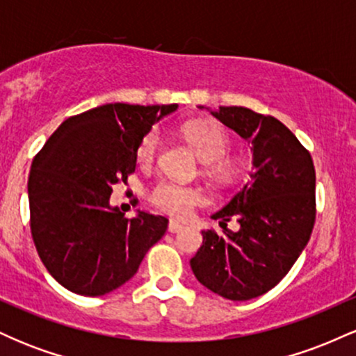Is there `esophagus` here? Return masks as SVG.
<instances>
[{
	"mask_svg": "<svg viewBox=\"0 0 356 356\" xmlns=\"http://www.w3.org/2000/svg\"><path fill=\"white\" fill-rule=\"evenodd\" d=\"M182 224L181 222H177V220H170V222H169V227H167V229H169V232H172V234H174V232H179V231H181L182 229Z\"/></svg>",
	"mask_w": 356,
	"mask_h": 356,
	"instance_id": "esophagus-1",
	"label": "esophagus"
}]
</instances>
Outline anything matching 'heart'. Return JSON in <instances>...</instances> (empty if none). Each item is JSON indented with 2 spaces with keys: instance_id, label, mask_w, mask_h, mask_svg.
<instances>
[{
  "instance_id": "obj_1",
  "label": "heart",
  "mask_w": 356,
  "mask_h": 356,
  "mask_svg": "<svg viewBox=\"0 0 356 356\" xmlns=\"http://www.w3.org/2000/svg\"><path fill=\"white\" fill-rule=\"evenodd\" d=\"M184 137L204 164H209L207 172L212 177L219 181H229L234 177L236 167L231 162L220 161L229 150V137L220 127L206 122H192L184 129ZM159 134L155 130L147 134L137 149L138 162L150 164L159 152ZM150 199L159 209L175 218H187L192 209L202 202L201 192L170 181L159 182L150 192Z\"/></svg>"
}]
</instances>
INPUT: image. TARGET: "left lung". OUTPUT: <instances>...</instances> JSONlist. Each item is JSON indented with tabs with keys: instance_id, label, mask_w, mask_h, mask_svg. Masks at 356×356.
Returning a JSON list of instances; mask_svg holds the SVG:
<instances>
[{
	"instance_id": "8db88e82",
	"label": "left lung",
	"mask_w": 356,
	"mask_h": 356,
	"mask_svg": "<svg viewBox=\"0 0 356 356\" xmlns=\"http://www.w3.org/2000/svg\"><path fill=\"white\" fill-rule=\"evenodd\" d=\"M207 112L251 144L252 172L243 189L212 214L222 232L202 231V246L191 268L216 295L248 301L275 288L308 244L314 224V165L277 118L246 107ZM231 217L238 219L239 232L225 227Z\"/></svg>"
}]
</instances>
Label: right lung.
<instances>
[{
	"mask_svg": "<svg viewBox=\"0 0 356 356\" xmlns=\"http://www.w3.org/2000/svg\"><path fill=\"white\" fill-rule=\"evenodd\" d=\"M179 105L105 104L70 117L33 159L28 177L31 236L44 268L68 291L102 296L137 273L167 231L164 216L132 219L110 204L112 186L136 170L152 125Z\"/></svg>",
	"mask_w": 356,
	"mask_h": 356,
	"instance_id": "obj_1",
	"label": "right lung"
}]
</instances>
